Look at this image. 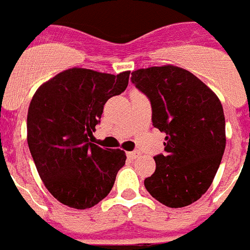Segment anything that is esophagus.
I'll return each instance as SVG.
<instances>
[{"label": "esophagus", "instance_id": "esophagus-1", "mask_svg": "<svg viewBox=\"0 0 250 250\" xmlns=\"http://www.w3.org/2000/svg\"><path fill=\"white\" fill-rule=\"evenodd\" d=\"M140 156V152L138 151H131V152H127V157L131 158V160H136V158Z\"/></svg>", "mask_w": 250, "mask_h": 250}]
</instances>
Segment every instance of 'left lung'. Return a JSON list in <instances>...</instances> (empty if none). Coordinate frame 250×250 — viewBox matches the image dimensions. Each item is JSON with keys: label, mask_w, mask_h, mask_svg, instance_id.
Returning a JSON list of instances; mask_svg holds the SVG:
<instances>
[{"label": "left lung", "mask_w": 250, "mask_h": 250, "mask_svg": "<svg viewBox=\"0 0 250 250\" xmlns=\"http://www.w3.org/2000/svg\"><path fill=\"white\" fill-rule=\"evenodd\" d=\"M132 83L148 97L152 125L166 133L165 153L145 180L152 197L168 208L199 200L224 155L225 117L211 89L185 69L164 65L132 71Z\"/></svg>", "instance_id": "1"}]
</instances>
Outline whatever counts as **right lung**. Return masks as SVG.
<instances>
[{
  "mask_svg": "<svg viewBox=\"0 0 250 250\" xmlns=\"http://www.w3.org/2000/svg\"><path fill=\"white\" fill-rule=\"evenodd\" d=\"M129 71L117 75L71 68L36 90L27 113V143L50 194L74 209L97 205L125 164L121 149L92 143L105 102L125 92Z\"/></svg>",
  "mask_w": 250,
  "mask_h": 250,
  "instance_id": "obj_1",
  "label": "right lung"
}]
</instances>
